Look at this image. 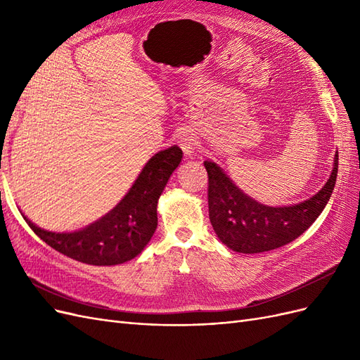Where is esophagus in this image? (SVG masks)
<instances>
[{"instance_id":"esophagus-1","label":"esophagus","mask_w":360,"mask_h":360,"mask_svg":"<svg viewBox=\"0 0 360 360\" xmlns=\"http://www.w3.org/2000/svg\"><path fill=\"white\" fill-rule=\"evenodd\" d=\"M177 143L186 156L195 153V148H197V138H195V134H192L191 130L183 129L181 132H179Z\"/></svg>"}]
</instances>
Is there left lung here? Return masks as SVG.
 Masks as SVG:
<instances>
[{"label": "left lung", "instance_id": "obj_1", "mask_svg": "<svg viewBox=\"0 0 360 360\" xmlns=\"http://www.w3.org/2000/svg\"><path fill=\"white\" fill-rule=\"evenodd\" d=\"M209 174V216L221 242L236 252L258 254L284 246L303 234L328 204L338 176V155L330 179L312 198L290 207H269L249 198L214 162Z\"/></svg>", "mask_w": 360, "mask_h": 360}]
</instances>
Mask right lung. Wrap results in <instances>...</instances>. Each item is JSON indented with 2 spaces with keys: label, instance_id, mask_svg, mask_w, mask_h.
I'll return each instance as SVG.
<instances>
[{
  "label": "right lung",
  "instance_id": "1",
  "mask_svg": "<svg viewBox=\"0 0 360 360\" xmlns=\"http://www.w3.org/2000/svg\"><path fill=\"white\" fill-rule=\"evenodd\" d=\"M177 146L159 151L141 171L126 197L102 219L76 233H51L24 216L43 242L76 261L93 266L122 264L135 258L150 242L158 226V200L181 162Z\"/></svg>",
  "mask_w": 360,
  "mask_h": 360
}]
</instances>
